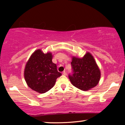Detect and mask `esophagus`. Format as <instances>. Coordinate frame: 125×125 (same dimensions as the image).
I'll use <instances>...</instances> for the list:
<instances>
[{
    "label": "esophagus",
    "instance_id": "esophagus-1",
    "mask_svg": "<svg viewBox=\"0 0 125 125\" xmlns=\"http://www.w3.org/2000/svg\"><path fill=\"white\" fill-rule=\"evenodd\" d=\"M63 74V75H64V76H66V75H67V73L65 71H64L63 72V73H62Z\"/></svg>",
    "mask_w": 125,
    "mask_h": 125
}]
</instances>
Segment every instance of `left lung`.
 <instances>
[{"mask_svg":"<svg viewBox=\"0 0 125 125\" xmlns=\"http://www.w3.org/2000/svg\"><path fill=\"white\" fill-rule=\"evenodd\" d=\"M72 73L69 79L74 86L82 90H88L98 84L100 72L94 57L87 53L82 58L73 57L71 62Z\"/></svg>","mask_w":125,"mask_h":125,"instance_id":"1","label":"left lung"}]
</instances>
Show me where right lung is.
<instances>
[{"mask_svg":"<svg viewBox=\"0 0 125 125\" xmlns=\"http://www.w3.org/2000/svg\"><path fill=\"white\" fill-rule=\"evenodd\" d=\"M52 60L51 53L44 54L39 49L31 54L24 73L25 81L31 89L44 94L53 87L57 78L62 75Z\"/></svg>","mask_w":125,"mask_h":125,"instance_id":"obj_1","label":"right lung"}]
</instances>
